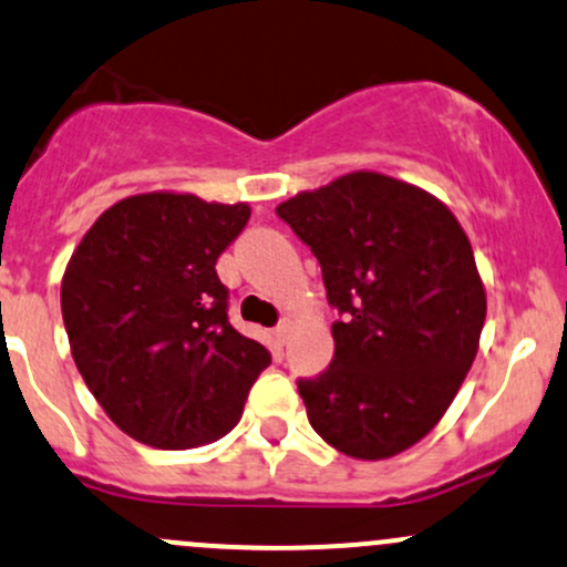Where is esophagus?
Returning a JSON list of instances; mask_svg holds the SVG:
<instances>
[{
    "label": "esophagus",
    "mask_w": 567,
    "mask_h": 567,
    "mask_svg": "<svg viewBox=\"0 0 567 567\" xmlns=\"http://www.w3.org/2000/svg\"><path fill=\"white\" fill-rule=\"evenodd\" d=\"M288 336H290V322L282 320L277 328H274V341H277V344H285V341H288Z\"/></svg>",
    "instance_id": "esophagus-1"
}]
</instances>
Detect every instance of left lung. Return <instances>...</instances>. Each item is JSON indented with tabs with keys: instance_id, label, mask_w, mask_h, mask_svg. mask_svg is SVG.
<instances>
[{
	"instance_id": "obj_1",
	"label": "left lung",
	"mask_w": 567,
	"mask_h": 567,
	"mask_svg": "<svg viewBox=\"0 0 567 567\" xmlns=\"http://www.w3.org/2000/svg\"><path fill=\"white\" fill-rule=\"evenodd\" d=\"M320 260L336 352L298 379L322 441L358 460L401 455L439 425L478 350L487 293L474 250L433 193L350 172L277 207Z\"/></svg>"
}]
</instances>
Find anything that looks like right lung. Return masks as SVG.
<instances>
[{
  "mask_svg": "<svg viewBox=\"0 0 567 567\" xmlns=\"http://www.w3.org/2000/svg\"><path fill=\"white\" fill-rule=\"evenodd\" d=\"M247 220L245 202L140 193L104 209L66 264L61 315L74 365L140 444L190 450L223 439L271 363L228 322L215 271Z\"/></svg>",
  "mask_w": 567,
  "mask_h": 567,
  "instance_id": "right-lung-1",
  "label": "right lung"
}]
</instances>
